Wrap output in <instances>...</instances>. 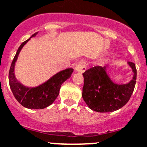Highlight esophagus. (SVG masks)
<instances>
[{
  "instance_id": "34e87169",
  "label": "esophagus",
  "mask_w": 147,
  "mask_h": 147,
  "mask_svg": "<svg viewBox=\"0 0 147 147\" xmlns=\"http://www.w3.org/2000/svg\"><path fill=\"white\" fill-rule=\"evenodd\" d=\"M86 68H87V64L86 63L79 62L76 66V71H79V72H84L86 70Z\"/></svg>"
}]
</instances>
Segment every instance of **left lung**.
<instances>
[{"mask_svg":"<svg viewBox=\"0 0 147 147\" xmlns=\"http://www.w3.org/2000/svg\"><path fill=\"white\" fill-rule=\"evenodd\" d=\"M134 76L125 85H117L110 80L105 68L96 66L85 71L82 98L90 109L96 112H111L125 106L134 91L137 71L136 65L129 61Z\"/></svg>","mask_w":147,"mask_h":147,"instance_id":"obj_1","label":"left lung"}]
</instances>
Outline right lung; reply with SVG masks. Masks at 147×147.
<instances>
[{"label":"right lung","mask_w":147,"mask_h":147,"mask_svg":"<svg viewBox=\"0 0 147 147\" xmlns=\"http://www.w3.org/2000/svg\"><path fill=\"white\" fill-rule=\"evenodd\" d=\"M36 33L37 32H35L31 37L36 36ZM29 40L24 41L20 45L11 62L8 74L10 88L12 91L14 96L23 107L30 109H43L53 104L59 94L61 86L71 76V73L73 72V69L68 68L60 71L51 79H49L47 82L37 87H25L16 80L14 75V68L19 52Z\"/></svg>","instance_id":"obj_1"}]
</instances>
